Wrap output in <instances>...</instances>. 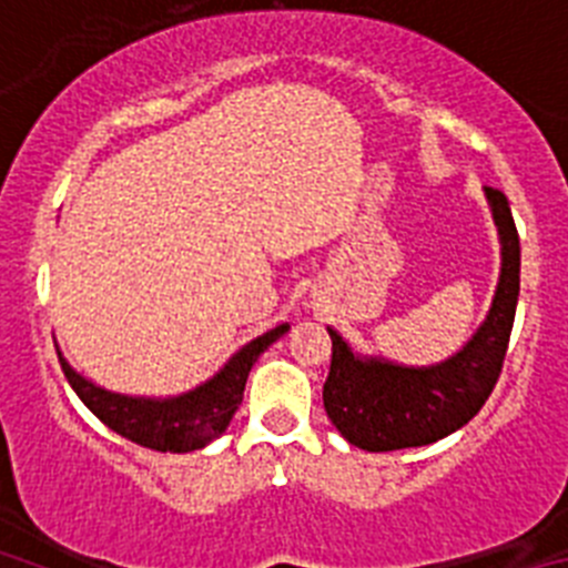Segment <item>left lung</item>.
I'll list each match as a JSON object with an SVG mask.
<instances>
[{"label": "left lung", "mask_w": 568, "mask_h": 568, "mask_svg": "<svg viewBox=\"0 0 568 568\" xmlns=\"http://www.w3.org/2000/svg\"><path fill=\"white\" fill-rule=\"evenodd\" d=\"M498 224L504 267L489 318L455 358L429 369L361 361L335 329L324 381V409L341 435L366 453L426 446L453 435L480 413L504 369L520 293V239L506 195L486 187Z\"/></svg>", "instance_id": "8db88e82"}]
</instances>
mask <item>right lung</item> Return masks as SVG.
<instances>
[{"label": "right lung", "instance_id": "right-lung-1", "mask_svg": "<svg viewBox=\"0 0 568 568\" xmlns=\"http://www.w3.org/2000/svg\"><path fill=\"white\" fill-rule=\"evenodd\" d=\"M287 329V324H281L261 338L250 341L247 346H241L213 381H207L193 393L168 400L128 398V395L108 393V389H99L82 375L73 373L64 358H59V364H62L64 378L77 389L82 404L115 435L155 449V453H193L227 429L235 409L241 406V398H244L250 369L258 361V355Z\"/></svg>", "mask_w": 568, "mask_h": 568}]
</instances>
